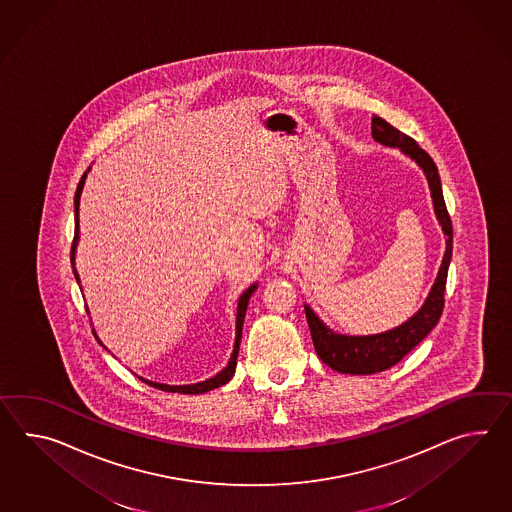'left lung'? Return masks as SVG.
Returning <instances> with one entry per match:
<instances>
[{"label":"left lung","instance_id":"obj_1","mask_svg":"<svg viewBox=\"0 0 512 512\" xmlns=\"http://www.w3.org/2000/svg\"><path fill=\"white\" fill-rule=\"evenodd\" d=\"M371 134L375 137V141L386 147L400 148L426 174V180L432 191L433 209L446 235V251H444L437 279L421 310L393 330H387L382 334H371V336L336 334L314 314L312 308L305 305L308 327H310L314 349L318 353L319 360L329 365L330 369L345 375H375L380 371H386L389 367L398 364L413 347H417L430 334V330L437 325V321L443 314L446 277H448L452 244H454L452 220L444 204L441 178L430 154L422 150L415 139L402 134L395 126L389 125L378 115H373Z\"/></svg>","mask_w":512,"mask_h":512}]
</instances>
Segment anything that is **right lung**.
<instances>
[{
	"label": "right lung",
	"instance_id": "1",
	"mask_svg": "<svg viewBox=\"0 0 512 512\" xmlns=\"http://www.w3.org/2000/svg\"><path fill=\"white\" fill-rule=\"evenodd\" d=\"M90 171V169H88ZM88 171L82 174L79 185H77V193H75V237H73V244H71V264H73V275L77 279V283H80L79 273L75 270V251H77V242H79V204H80V193H82V187L86 182V176ZM257 283L251 284L250 288L239 297V305H237V336H235V347H233V354L229 358L228 365L218 373V375L204 380V382H198V384H191V386H167V384H158V382H150L141 378L148 386L156 387L161 391H169V393H183V395H198V393H205V391H211L215 387L224 386L228 384L229 380L235 375V367H237V356H239L240 338H242V325H244V318H246V308H248V301H250L251 294L255 292ZM88 310V308H86ZM90 312V310H88ZM95 334V332H93ZM97 338V334H95ZM97 341L101 343V340L97 338ZM103 345V343H101ZM104 347V345H103Z\"/></svg>",
	"mask_w": 512,
	"mask_h": 512
}]
</instances>
